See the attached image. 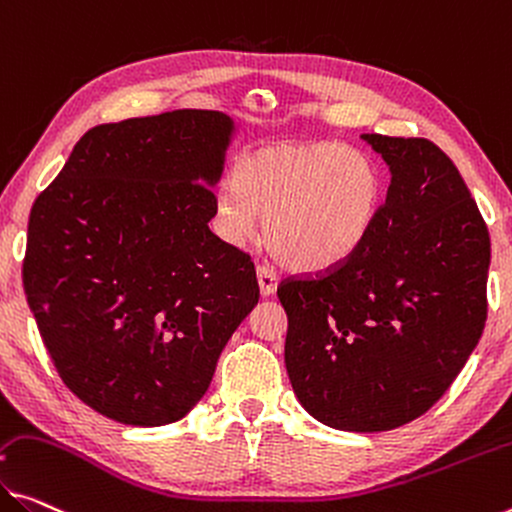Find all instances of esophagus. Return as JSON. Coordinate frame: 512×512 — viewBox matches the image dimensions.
Instances as JSON below:
<instances>
[{
  "instance_id": "1",
  "label": "esophagus",
  "mask_w": 512,
  "mask_h": 512,
  "mask_svg": "<svg viewBox=\"0 0 512 512\" xmlns=\"http://www.w3.org/2000/svg\"><path fill=\"white\" fill-rule=\"evenodd\" d=\"M256 274H258V286H261V293L265 297L274 295V290H277V272H274V267L270 263H261L256 267Z\"/></svg>"
}]
</instances>
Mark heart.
<instances>
[{"instance_id": "obj_1", "label": "heart", "mask_w": 512, "mask_h": 512, "mask_svg": "<svg viewBox=\"0 0 512 512\" xmlns=\"http://www.w3.org/2000/svg\"><path fill=\"white\" fill-rule=\"evenodd\" d=\"M380 167L334 141L277 144L245 153L215 203V229L245 245L265 222L272 254L293 270L318 272L355 254L382 208Z\"/></svg>"}]
</instances>
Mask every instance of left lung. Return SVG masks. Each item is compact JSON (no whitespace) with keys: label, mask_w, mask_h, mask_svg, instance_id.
<instances>
[{"label":"left lung","mask_w":512,"mask_h":512,"mask_svg":"<svg viewBox=\"0 0 512 512\" xmlns=\"http://www.w3.org/2000/svg\"><path fill=\"white\" fill-rule=\"evenodd\" d=\"M391 169L387 201L355 254L283 279L290 384L320 423L380 432L426 414L487 320L490 233L442 148L364 135Z\"/></svg>","instance_id":"obj_1"}]
</instances>
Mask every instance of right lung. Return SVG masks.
Returning <instances> with one entry per match:
<instances>
[{"mask_svg": "<svg viewBox=\"0 0 512 512\" xmlns=\"http://www.w3.org/2000/svg\"><path fill=\"white\" fill-rule=\"evenodd\" d=\"M231 130L210 109L96 125L31 206L27 304L61 380L107 419H183L258 304L251 256L208 226Z\"/></svg>", "mask_w": 512, "mask_h": 512, "instance_id": "right-lung-1", "label": "right lung"}]
</instances>
